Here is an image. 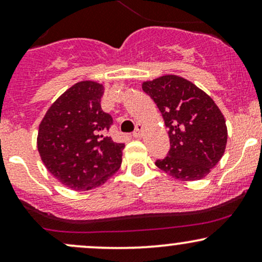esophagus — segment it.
Listing matches in <instances>:
<instances>
[{
	"instance_id": "esophagus-1",
	"label": "esophagus",
	"mask_w": 262,
	"mask_h": 262,
	"mask_svg": "<svg viewBox=\"0 0 262 262\" xmlns=\"http://www.w3.org/2000/svg\"><path fill=\"white\" fill-rule=\"evenodd\" d=\"M143 130H144V125L143 124H137V127H135V130L133 133V137L140 138L141 135H143Z\"/></svg>"
}]
</instances>
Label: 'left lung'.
<instances>
[{
  "label": "left lung",
  "mask_w": 262,
  "mask_h": 262,
  "mask_svg": "<svg viewBox=\"0 0 262 262\" xmlns=\"http://www.w3.org/2000/svg\"><path fill=\"white\" fill-rule=\"evenodd\" d=\"M141 87L169 129V154L156 160V166L181 181L206 177L223 156L228 139L224 116L214 101L176 75L145 81Z\"/></svg>",
  "instance_id": "obj_1"
}]
</instances>
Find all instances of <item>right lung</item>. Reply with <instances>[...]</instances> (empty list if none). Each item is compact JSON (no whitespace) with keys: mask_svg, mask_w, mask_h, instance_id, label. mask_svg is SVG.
Wrapping results in <instances>:
<instances>
[{"mask_svg":"<svg viewBox=\"0 0 262 262\" xmlns=\"http://www.w3.org/2000/svg\"><path fill=\"white\" fill-rule=\"evenodd\" d=\"M103 86L80 81L50 106L40 122L38 151L52 175L66 187L87 191L118 171L124 144L108 137L111 114L101 108Z\"/></svg>","mask_w":262,"mask_h":262,"instance_id":"1","label":"right lung"}]
</instances>
